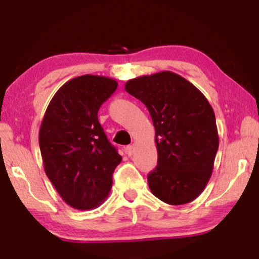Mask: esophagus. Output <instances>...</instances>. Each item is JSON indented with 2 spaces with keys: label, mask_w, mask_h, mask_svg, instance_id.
<instances>
[{
  "label": "esophagus",
  "mask_w": 259,
  "mask_h": 259,
  "mask_svg": "<svg viewBox=\"0 0 259 259\" xmlns=\"http://www.w3.org/2000/svg\"><path fill=\"white\" fill-rule=\"evenodd\" d=\"M134 150H136V145H128V146L126 147V153L128 155H132L134 153Z\"/></svg>",
  "instance_id": "34e87169"
}]
</instances>
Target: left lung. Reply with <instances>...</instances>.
<instances>
[{"mask_svg":"<svg viewBox=\"0 0 259 259\" xmlns=\"http://www.w3.org/2000/svg\"><path fill=\"white\" fill-rule=\"evenodd\" d=\"M125 90L146 106L153 121L158 165L147 176L151 192L169 205L191 203L210 180L219 146L211 105L168 70L127 81Z\"/></svg>","mask_w":259,"mask_h":259,"instance_id":"obj_1","label":"left lung"}]
</instances>
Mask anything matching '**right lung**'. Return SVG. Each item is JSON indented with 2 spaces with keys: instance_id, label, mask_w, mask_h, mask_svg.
I'll return each mask as SVG.
<instances>
[{
  "instance_id": "right-lung-1",
  "label": "right lung",
  "mask_w": 259,
  "mask_h": 259,
  "mask_svg": "<svg viewBox=\"0 0 259 259\" xmlns=\"http://www.w3.org/2000/svg\"><path fill=\"white\" fill-rule=\"evenodd\" d=\"M118 82L99 75L67 81L49 102L38 133L44 167L65 203L76 210L98 207L112 189L121 155L98 119Z\"/></svg>"
}]
</instances>
